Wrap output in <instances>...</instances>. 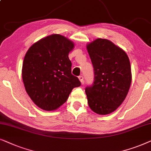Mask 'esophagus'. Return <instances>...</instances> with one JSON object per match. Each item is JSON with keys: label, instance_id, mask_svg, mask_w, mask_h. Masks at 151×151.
Segmentation results:
<instances>
[{"label": "esophagus", "instance_id": "obj_1", "mask_svg": "<svg viewBox=\"0 0 151 151\" xmlns=\"http://www.w3.org/2000/svg\"><path fill=\"white\" fill-rule=\"evenodd\" d=\"M78 78H79L80 82H81L82 84H83V83H84V78H83V76H80L79 77H78Z\"/></svg>", "mask_w": 151, "mask_h": 151}]
</instances>
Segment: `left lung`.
<instances>
[{
  "mask_svg": "<svg viewBox=\"0 0 151 151\" xmlns=\"http://www.w3.org/2000/svg\"><path fill=\"white\" fill-rule=\"evenodd\" d=\"M94 69V82L85 93L90 109L97 114L108 115L125 100L132 80L127 53L109 40L97 38L86 45Z\"/></svg>",
  "mask_w": 151,
  "mask_h": 151,
  "instance_id": "obj_1",
  "label": "left lung"
}]
</instances>
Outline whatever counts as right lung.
Masks as SVG:
<instances>
[{
    "label": "right lung",
    "instance_id": "right-lung-1",
    "mask_svg": "<svg viewBox=\"0 0 151 151\" xmlns=\"http://www.w3.org/2000/svg\"><path fill=\"white\" fill-rule=\"evenodd\" d=\"M74 43L60 34L37 41L24 55L22 77L28 96L45 111H54L69 98L72 89L80 86L79 79L71 74L69 53Z\"/></svg>",
    "mask_w": 151,
    "mask_h": 151
}]
</instances>
